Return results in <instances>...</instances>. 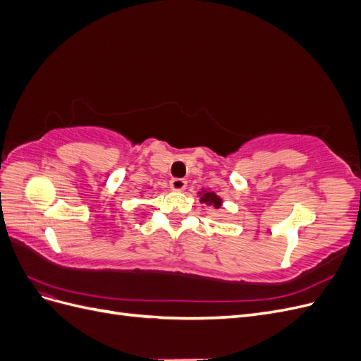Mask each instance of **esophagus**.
<instances>
[{
    "mask_svg": "<svg viewBox=\"0 0 361 361\" xmlns=\"http://www.w3.org/2000/svg\"><path fill=\"white\" fill-rule=\"evenodd\" d=\"M170 188L173 191H183L185 188H187V180L180 179V178H174L170 180Z\"/></svg>",
    "mask_w": 361,
    "mask_h": 361,
    "instance_id": "1",
    "label": "esophagus"
}]
</instances>
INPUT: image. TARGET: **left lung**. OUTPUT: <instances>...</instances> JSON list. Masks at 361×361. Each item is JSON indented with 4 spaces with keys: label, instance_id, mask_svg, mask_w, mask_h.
Here are the masks:
<instances>
[{
    "label": "left lung",
    "instance_id": "1",
    "mask_svg": "<svg viewBox=\"0 0 361 361\" xmlns=\"http://www.w3.org/2000/svg\"><path fill=\"white\" fill-rule=\"evenodd\" d=\"M200 195V202L202 203H206L207 206H214L215 209H220L221 204H223V200L220 195H216L214 191H200L199 192Z\"/></svg>",
    "mask_w": 361,
    "mask_h": 361
}]
</instances>
